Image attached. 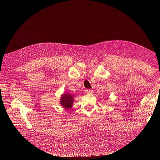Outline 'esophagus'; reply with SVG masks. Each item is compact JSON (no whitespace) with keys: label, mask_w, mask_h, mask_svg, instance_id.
I'll list each match as a JSON object with an SVG mask.
<instances>
[{"label":"esophagus","mask_w":160,"mask_h":160,"mask_svg":"<svg viewBox=\"0 0 160 160\" xmlns=\"http://www.w3.org/2000/svg\"><path fill=\"white\" fill-rule=\"evenodd\" d=\"M87 93H88V94H91V93H93V90L92 89H87Z\"/></svg>","instance_id":"esophagus-1"}]
</instances>
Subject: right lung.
Segmentation results:
<instances>
[{
    "instance_id": "1",
    "label": "right lung",
    "mask_w": 160,
    "mask_h": 160,
    "mask_svg": "<svg viewBox=\"0 0 160 160\" xmlns=\"http://www.w3.org/2000/svg\"><path fill=\"white\" fill-rule=\"evenodd\" d=\"M74 102V95L71 93H63L61 96L60 104L66 109H70L72 107Z\"/></svg>"
}]
</instances>
